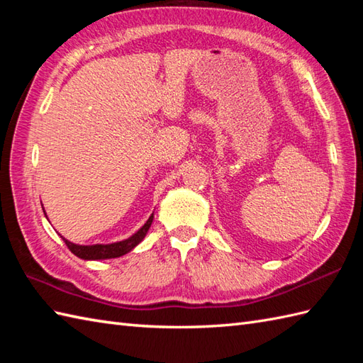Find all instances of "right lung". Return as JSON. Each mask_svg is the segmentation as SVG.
I'll return each instance as SVG.
<instances>
[{
    "instance_id": "1",
    "label": "right lung",
    "mask_w": 363,
    "mask_h": 363,
    "mask_svg": "<svg viewBox=\"0 0 363 363\" xmlns=\"http://www.w3.org/2000/svg\"><path fill=\"white\" fill-rule=\"evenodd\" d=\"M45 212V211H43ZM46 217V213H45ZM48 218V217H46ZM154 220V213H151V217L146 220L145 225L137 230L135 234L128 237L126 240L121 242H113V243H96V245H78L73 243L70 240H67L65 237H62V240L68 246L76 257L84 259V260H106V259H115V257H121L125 254L133 251L135 246L140 243L145 235L148 234V230L151 228V223Z\"/></svg>"
}]
</instances>
